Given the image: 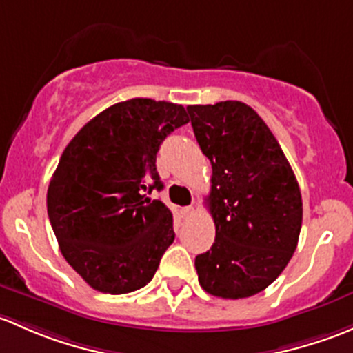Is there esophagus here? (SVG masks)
I'll use <instances>...</instances> for the list:
<instances>
[{"instance_id":"obj_1","label":"esophagus","mask_w":353,"mask_h":353,"mask_svg":"<svg viewBox=\"0 0 353 353\" xmlns=\"http://www.w3.org/2000/svg\"><path fill=\"white\" fill-rule=\"evenodd\" d=\"M181 216H183V217H192V216H195V207H192V205L183 207V209H181Z\"/></svg>"}]
</instances>
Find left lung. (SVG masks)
I'll use <instances>...</instances> for the list:
<instances>
[{"mask_svg":"<svg viewBox=\"0 0 353 353\" xmlns=\"http://www.w3.org/2000/svg\"><path fill=\"white\" fill-rule=\"evenodd\" d=\"M212 165L207 199L216 239L197 255L199 282L223 299L267 289L296 252L303 199L296 175L260 115L243 101L187 107Z\"/></svg>","mask_w":353,"mask_h":353,"instance_id":"left-lung-1","label":"left lung"}]
</instances>
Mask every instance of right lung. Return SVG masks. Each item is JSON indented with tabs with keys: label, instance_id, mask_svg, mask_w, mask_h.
<instances>
[{
	"label": "right lung",
	"instance_id": "obj_1",
	"mask_svg": "<svg viewBox=\"0 0 353 353\" xmlns=\"http://www.w3.org/2000/svg\"><path fill=\"white\" fill-rule=\"evenodd\" d=\"M188 121L181 105L132 98L83 125L61 156L47 214L63 256L95 290L127 294L154 277L175 239L172 210L148 197L163 188L156 152Z\"/></svg>",
	"mask_w": 353,
	"mask_h": 353
}]
</instances>
